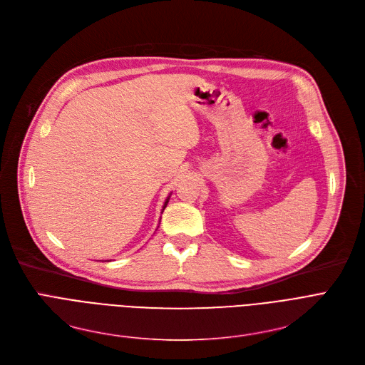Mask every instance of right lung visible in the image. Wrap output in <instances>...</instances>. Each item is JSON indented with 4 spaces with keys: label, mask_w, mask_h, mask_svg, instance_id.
I'll list each match as a JSON object with an SVG mask.
<instances>
[{
    "label": "right lung",
    "mask_w": 365,
    "mask_h": 365,
    "mask_svg": "<svg viewBox=\"0 0 365 365\" xmlns=\"http://www.w3.org/2000/svg\"><path fill=\"white\" fill-rule=\"evenodd\" d=\"M170 197H171V192H170V194H168V197H167V198H165V201H164V204H163V210H161V213H163V212H164V208H165V207H167V204H168V201H170Z\"/></svg>",
    "instance_id": "add662e5"
}]
</instances>
